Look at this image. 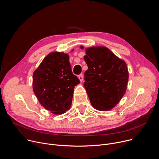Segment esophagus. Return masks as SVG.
I'll use <instances>...</instances> for the list:
<instances>
[{
	"label": "esophagus",
	"mask_w": 159,
	"mask_h": 159,
	"mask_svg": "<svg viewBox=\"0 0 159 159\" xmlns=\"http://www.w3.org/2000/svg\"><path fill=\"white\" fill-rule=\"evenodd\" d=\"M79 79L80 80V81L82 82V81H83V75H82V74H80V75H79Z\"/></svg>",
	"instance_id": "esophagus-1"
}]
</instances>
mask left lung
<instances>
[{"mask_svg":"<svg viewBox=\"0 0 159 159\" xmlns=\"http://www.w3.org/2000/svg\"><path fill=\"white\" fill-rule=\"evenodd\" d=\"M84 49V46H80ZM84 58L88 69L84 87L91 105L97 110L110 111L125 94L129 72L125 60L102 46L85 48Z\"/></svg>","mask_w":159,"mask_h":159,"instance_id":"8db88e82","label":"left lung"}]
</instances>
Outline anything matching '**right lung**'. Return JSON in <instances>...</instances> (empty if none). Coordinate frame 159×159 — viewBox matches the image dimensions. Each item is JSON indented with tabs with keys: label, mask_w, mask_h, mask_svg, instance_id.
Returning a JSON list of instances; mask_svg holds the SVG:
<instances>
[{
	"label": "right lung",
	"mask_w": 159,
	"mask_h": 159,
	"mask_svg": "<svg viewBox=\"0 0 159 159\" xmlns=\"http://www.w3.org/2000/svg\"><path fill=\"white\" fill-rule=\"evenodd\" d=\"M79 84L72 74L69 54L63 52L50 53L33 74L35 96L40 104L54 115H62L70 108L74 89Z\"/></svg>",
	"instance_id": "add662e5"
}]
</instances>
